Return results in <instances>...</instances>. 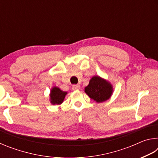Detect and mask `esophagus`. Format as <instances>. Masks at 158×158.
<instances>
[{"label": "esophagus", "mask_w": 158, "mask_h": 158, "mask_svg": "<svg viewBox=\"0 0 158 158\" xmlns=\"http://www.w3.org/2000/svg\"><path fill=\"white\" fill-rule=\"evenodd\" d=\"M72 89L74 90H79L80 89V85L79 84H76V85H73V86H72Z\"/></svg>", "instance_id": "1"}]
</instances>
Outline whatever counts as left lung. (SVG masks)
<instances>
[{
	"label": "left lung",
	"instance_id": "left-lung-1",
	"mask_svg": "<svg viewBox=\"0 0 158 158\" xmlns=\"http://www.w3.org/2000/svg\"><path fill=\"white\" fill-rule=\"evenodd\" d=\"M112 86L108 81L95 76L90 80L89 84L85 88V92L97 102L107 100L112 94Z\"/></svg>",
	"mask_w": 158,
	"mask_h": 158
}]
</instances>
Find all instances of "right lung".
Listing matches in <instances>:
<instances>
[{
    "mask_svg": "<svg viewBox=\"0 0 158 158\" xmlns=\"http://www.w3.org/2000/svg\"><path fill=\"white\" fill-rule=\"evenodd\" d=\"M67 93L61 90L59 88L53 87L51 91L50 97H51V102L53 105H60L63 102V101L65 98Z\"/></svg>",
    "mask_w": 158,
    "mask_h": 158,
    "instance_id": "obj_1",
    "label": "right lung"
}]
</instances>
